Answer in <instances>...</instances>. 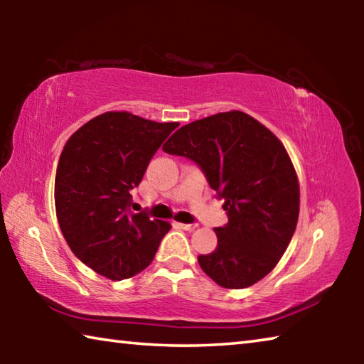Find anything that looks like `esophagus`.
I'll return each mask as SVG.
<instances>
[{"label": "esophagus", "instance_id": "esophagus-1", "mask_svg": "<svg viewBox=\"0 0 364 364\" xmlns=\"http://www.w3.org/2000/svg\"><path fill=\"white\" fill-rule=\"evenodd\" d=\"M178 228H181V230H184V231H193L194 228H196V225H193V223H175Z\"/></svg>", "mask_w": 364, "mask_h": 364}]
</instances>
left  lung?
Masks as SVG:
<instances>
[{
  "label": "left lung",
  "instance_id": "obj_1",
  "mask_svg": "<svg viewBox=\"0 0 364 364\" xmlns=\"http://www.w3.org/2000/svg\"><path fill=\"white\" fill-rule=\"evenodd\" d=\"M162 149L199 165L225 200L218 245L199 255L218 286L244 289L264 278L284 254L299 220L300 188L286 147L254 117L231 110L191 122Z\"/></svg>",
  "mask_w": 364,
  "mask_h": 364
}]
</instances>
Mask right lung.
<instances>
[{
    "label": "right lung",
    "instance_id": "right-lung-1",
    "mask_svg": "<svg viewBox=\"0 0 364 364\" xmlns=\"http://www.w3.org/2000/svg\"><path fill=\"white\" fill-rule=\"evenodd\" d=\"M176 122L157 123L130 112H106L72 134L59 157L54 202L73 254L112 281L149 267L168 221L132 212L130 191Z\"/></svg>",
    "mask_w": 364,
    "mask_h": 364
}]
</instances>
